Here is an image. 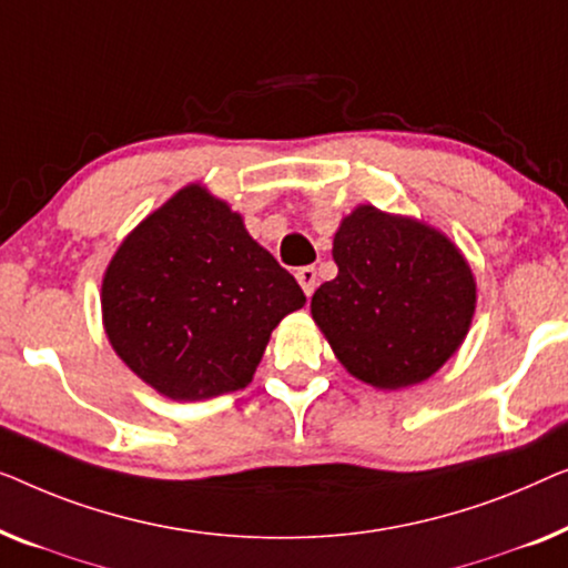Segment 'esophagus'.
<instances>
[{
  "instance_id": "esophagus-1",
  "label": "esophagus",
  "mask_w": 568,
  "mask_h": 568,
  "mask_svg": "<svg viewBox=\"0 0 568 568\" xmlns=\"http://www.w3.org/2000/svg\"><path fill=\"white\" fill-rule=\"evenodd\" d=\"M295 281L301 283V287H303V293L306 295H311L316 291V267H311V265H306V267H298L295 270Z\"/></svg>"
}]
</instances>
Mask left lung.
<instances>
[{
  "label": "left lung",
  "mask_w": 568,
  "mask_h": 568,
  "mask_svg": "<svg viewBox=\"0 0 568 568\" xmlns=\"http://www.w3.org/2000/svg\"><path fill=\"white\" fill-rule=\"evenodd\" d=\"M339 273L311 316L337 361L375 388L427 381L466 339L476 281L458 246L427 223L357 205L334 234Z\"/></svg>",
  "instance_id": "obj_1"
}]
</instances>
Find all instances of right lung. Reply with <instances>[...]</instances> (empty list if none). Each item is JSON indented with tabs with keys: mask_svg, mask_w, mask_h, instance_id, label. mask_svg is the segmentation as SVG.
<instances>
[{
	"mask_svg": "<svg viewBox=\"0 0 568 568\" xmlns=\"http://www.w3.org/2000/svg\"><path fill=\"white\" fill-rule=\"evenodd\" d=\"M306 303L295 277L201 185L174 193L118 246L102 324L118 357L174 402L244 388L283 316Z\"/></svg>",
	"mask_w": 568,
	"mask_h": 568,
	"instance_id": "obj_1",
	"label": "right lung"
}]
</instances>
